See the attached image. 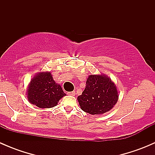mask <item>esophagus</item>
<instances>
[{
	"label": "esophagus",
	"instance_id": "34e87169",
	"mask_svg": "<svg viewBox=\"0 0 155 155\" xmlns=\"http://www.w3.org/2000/svg\"><path fill=\"white\" fill-rule=\"evenodd\" d=\"M75 94H76V92L73 91H69L68 92V95H71V96H75Z\"/></svg>",
	"mask_w": 155,
	"mask_h": 155
}]
</instances>
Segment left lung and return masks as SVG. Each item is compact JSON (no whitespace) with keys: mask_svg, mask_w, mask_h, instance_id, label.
I'll return each mask as SVG.
<instances>
[{"mask_svg":"<svg viewBox=\"0 0 155 155\" xmlns=\"http://www.w3.org/2000/svg\"><path fill=\"white\" fill-rule=\"evenodd\" d=\"M118 99L116 85L104 74L90 75L85 90L77 97L81 109L91 115L109 112L116 104Z\"/></svg>","mask_w":155,"mask_h":155,"instance_id":"left-lung-1","label":"left lung"}]
</instances>
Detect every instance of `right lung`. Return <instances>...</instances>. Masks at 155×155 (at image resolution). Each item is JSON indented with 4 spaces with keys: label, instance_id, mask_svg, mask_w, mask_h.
Returning a JSON list of instances; mask_svg holds the SVG:
<instances>
[{
    "label": "right lung",
    "instance_id": "1",
    "mask_svg": "<svg viewBox=\"0 0 155 155\" xmlns=\"http://www.w3.org/2000/svg\"><path fill=\"white\" fill-rule=\"evenodd\" d=\"M28 100L39 108H51L66 94L55 83L50 72H40L31 80L27 91Z\"/></svg>",
    "mask_w": 155,
    "mask_h": 155
}]
</instances>
